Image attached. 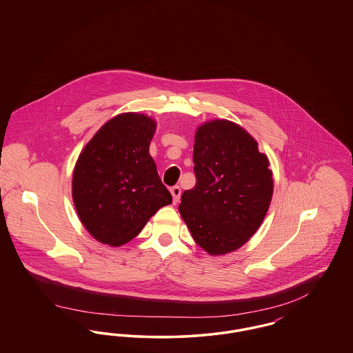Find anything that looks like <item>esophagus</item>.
Segmentation results:
<instances>
[{
	"label": "esophagus",
	"mask_w": 353,
	"mask_h": 353,
	"mask_svg": "<svg viewBox=\"0 0 353 353\" xmlns=\"http://www.w3.org/2000/svg\"><path fill=\"white\" fill-rule=\"evenodd\" d=\"M170 193H172V196H173V202H174V203H177V202L180 201V197H181V188H180L179 185L172 186V188H170Z\"/></svg>",
	"instance_id": "1"
}]
</instances>
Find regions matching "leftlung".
Masks as SVG:
<instances>
[{
	"label": "left lung",
	"instance_id": "8db88e82",
	"mask_svg": "<svg viewBox=\"0 0 353 353\" xmlns=\"http://www.w3.org/2000/svg\"><path fill=\"white\" fill-rule=\"evenodd\" d=\"M196 185L179 206L196 243L212 255L234 252L265 219L272 197L268 157L229 120L202 124L194 139Z\"/></svg>",
	"mask_w": 353,
	"mask_h": 353
}]
</instances>
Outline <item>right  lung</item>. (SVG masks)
<instances>
[{
  "mask_svg": "<svg viewBox=\"0 0 353 353\" xmlns=\"http://www.w3.org/2000/svg\"><path fill=\"white\" fill-rule=\"evenodd\" d=\"M154 128V120L145 115H118L101 127L77 161L75 209L88 233L103 243H127L172 202L150 156Z\"/></svg>",
  "mask_w": 353,
  "mask_h": 353,
  "instance_id": "obj_1",
  "label": "right lung"
}]
</instances>
